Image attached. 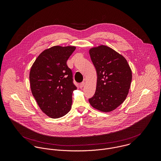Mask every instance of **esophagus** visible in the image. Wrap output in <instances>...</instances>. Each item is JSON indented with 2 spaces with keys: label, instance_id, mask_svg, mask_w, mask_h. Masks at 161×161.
<instances>
[{
  "label": "esophagus",
  "instance_id": "1",
  "mask_svg": "<svg viewBox=\"0 0 161 161\" xmlns=\"http://www.w3.org/2000/svg\"><path fill=\"white\" fill-rule=\"evenodd\" d=\"M84 85H85V82H81V83L79 84V87H80V88H82V87L84 86Z\"/></svg>",
  "mask_w": 161,
  "mask_h": 161
}]
</instances>
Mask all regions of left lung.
<instances>
[{
	"instance_id": "left-lung-1",
	"label": "left lung",
	"mask_w": 161,
	"mask_h": 161,
	"mask_svg": "<svg viewBox=\"0 0 161 161\" xmlns=\"http://www.w3.org/2000/svg\"><path fill=\"white\" fill-rule=\"evenodd\" d=\"M89 54L97 79L95 93L89 102L100 112H110L123 103L128 94L131 69L124 56L108 46L92 47Z\"/></svg>"
}]
</instances>
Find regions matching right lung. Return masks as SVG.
<instances>
[{
    "instance_id": "add662e5",
    "label": "right lung",
    "mask_w": 161,
    "mask_h": 161,
    "mask_svg": "<svg viewBox=\"0 0 161 161\" xmlns=\"http://www.w3.org/2000/svg\"><path fill=\"white\" fill-rule=\"evenodd\" d=\"M76 47L54 46L37 57L30 71L32 95L41 110L51 118L66 115L72 107V96L77 87L66 63Z\"/></svg>"
}]
</instances>
